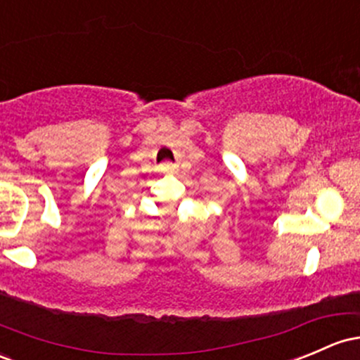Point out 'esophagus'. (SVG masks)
I'll return each instance as SVG.
<instances>
[{"label": "esophagus", "instance_id": "esophagus-1", "mask_svg": "<svg viewBox=\"0 0 360 360\" xmlns=\"http://www.w3.org/2000/svg\"><path fill=\"white\" fill-rule=\"evenodd\" d=\"M160 169L163 173H173V172H176V169H179V166H176L175 163H172V161H165V163L160 166Z\"/></svg>", "mask_w": 360, "mask_h": 360}]
</instances>
